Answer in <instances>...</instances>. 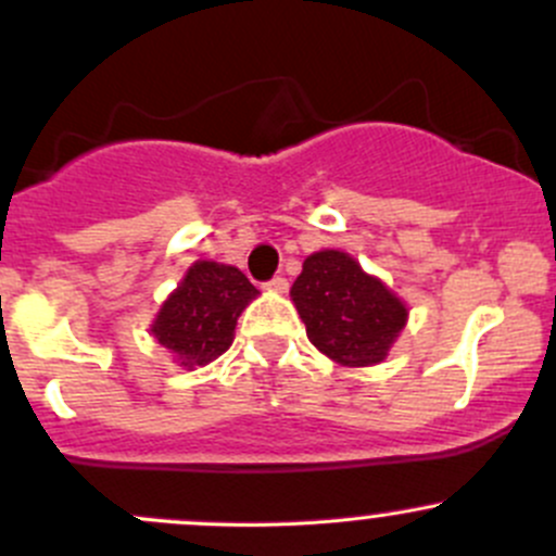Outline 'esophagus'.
I'll return each mask as SVG.
<instances>
[{"instance_id": "obj_1", "label": "esophagus", "mask_w": 556, "mask_h": 556, "mask_svg": "<svg viewBox=\"0 0 556 556\" xmlns=\"http://www.w3.org/2000/svg\"><path fill=\"white\" fill-rule=\"evenodd\" d=\"M263 288L268 290V293H288V279L285 277H274L271 282H266Z\"/></svg>"}]
</instances>
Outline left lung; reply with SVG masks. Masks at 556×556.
<instances>
[{"mask_svg": "<svg viewBox=\"0 0 556 556\" xmlns=\"http://www.w3.org/2000/svg\"><path fill=\"white\" fill-rule=\"evenodd\" d=\"M290 299L312 344L346 368L382 363L408 323L406 304L344 250L312 252Z\"/></svg>", "mask_w": 556, "mask_h": 556, "instance_id": "obj_1", "label": "left lung"}]
</instances>
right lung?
<instances>
[{
	"label": "right lung",
	"mask_w": 556,
	"mask_h": 556,
	"mask_svg": "<svg viewBox=\"0 0 556 556\" xmlns=\"http://www.w3.org/2000/svg\"><path fill=\"white\" fill-rule=\"evenodd\" d=\"M257 290L237 266L195 261L155 314L150 333L182 368L217 361L233 344L237 319Z\"/></svg>",
	"instance_id": "right-lung-1"
}]
</instances>
